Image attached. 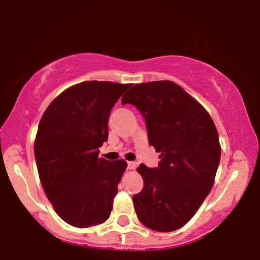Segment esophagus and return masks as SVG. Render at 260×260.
<instances>
[{
  "label": "esophagus",
  "instance_id": "34e87169",
  "mask_svg": "<svg viewBox=\"0 0 260 260\" xmlns=\"http://www.w3.org/2000/svg\"><path fill=\"white\" fill-rule=\"evenodd\" d=\"M127 168L129 169V170L136 169V168H137V163H136V162H128V163H127Z\"/></svg>",
  "mask_w": 260,
  "mask_h": 260
}]
</instances>
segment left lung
Returning <instances> with one entry per match:
<instances>
[{"label":"left lung","mask_w":260,"mask_h":260,"mask_svg":"<svg viewBox=\"0 0 260 260\" xmlns=\"http://www.w3.org/2000/svg\"><path fill=\"white\" fill-rule=\"evenodd\" d=\"M121 103L133 104L146 122L157 168L140 164L141 192L133 196L139 221L156 232H173L189 221L211 190L221 145L208 111L169 80L133 85Z\"/></svg>","instance_id":"8db88e82"}]
</instances>
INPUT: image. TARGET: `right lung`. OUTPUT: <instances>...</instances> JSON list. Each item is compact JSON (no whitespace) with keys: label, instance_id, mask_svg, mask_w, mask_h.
Returning <instances> with one entry per match:
<instances>
[{"label":"right lung","instance_id":"add662e5","mask_svg":"<svg viewBox=\"0 0 260 260\" xmlns=\"http://www.w3.org/2000/svg\"><path fill=\"white\" fill-rule=\"evenodd\" d=\"M131 84L85 81L51 102L35 140L42 186L55 211L68 224L87 228L109 218L122 174L123 159L100 158L108 140L114 104Z\"/></svg>","mask_w":260,"mask_h":260}]
</instances>
